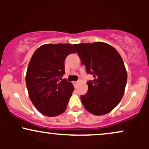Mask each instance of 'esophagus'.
<instances>
[{"label": "esophagus", "mask_w": 149, "mask_h": 149, "mask_svg": "<svg viewBox=\"0 0 149 149\" xmlns=\"http://www.w3.org/2000/svg\"><path fill=\"white\" fill-rule=\"evenodd\" d=\"M78 81H73V84L74 86H76V85L78 84Z\"/></svg>", "instance_id": "1"}]
</instances>
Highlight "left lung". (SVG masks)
I'll use <instances>...</instances> for the list:
<instances>
[{
  "label": "left lung",
  "mask_w": 149,
  "mask_h": 149,
  "mask_svg": "<svg viewBox=\"0 0 149 149\" xmlns=\"http://www.w3.org/2000/svg\"><path fill=\"white\" fill-rule=\"evenodd\" d=\"M86 71L94 77L88 90L80 96L85 109L96 116L111 112L123 97L127 73L118 51L102 42L74 44Z\"/></svg>",
  "instance_id": "8db88e82"
}]
</instances>
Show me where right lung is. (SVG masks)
Wrapping results in <instances>:
<instances>
[{
    "label": "right lung",
    "mask_w": 149,
    "mask_h": 149,
    "mask_svg": "<svg viewBox=\"0 0 149 149\" xmlns=\"http://www.w3.org/2000/svg\"><path fill=\"white\" fill-rule=\"evenodd\" d=\"M72 53L76 50L71 44H45L32 55L26 84L30 100L42 115L54 117L66 109L74 88L61 77L65 59Z\"/></svg>",
    "instance_id": "obj_1"
}]
</instances>
